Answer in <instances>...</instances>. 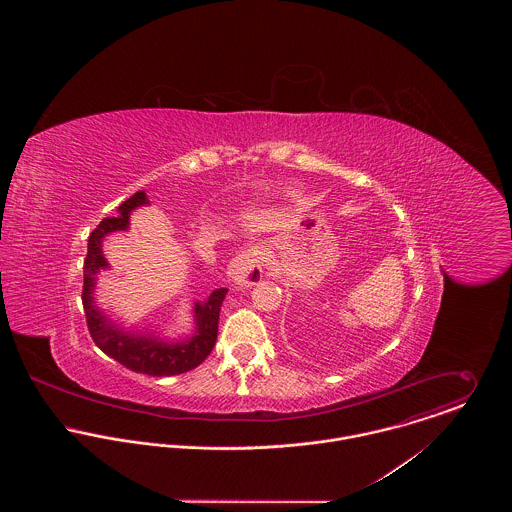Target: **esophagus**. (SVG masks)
<instances>
[{"mask_svg":"<svg viewBox=\"0 0 512 512\" xmlns=\"http://www.w3.org/2000/svg\"><path fill=\"white\" fill-rule=\"evenodd\" d=\"M230 278L240 286H256L264 276V252L260 246H250L238 254L228 270Z\"/></svg>","mask_w":512,"mask_h":512,"instance_id":"esophagus-1","label":"esophagus"}]
</instances>
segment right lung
I'll return each instance as SVG.
<instances>
[{"mask_svg":"<svg viewBox=\"0 0 512 512\" xmlns=\"http://www.w3.org/2000/svg\"><path fill=\"white\" fill-rule=\"evenodd\" d=\"M146 193L138 191L130 199H126L114 217L100 220V224L88 236V252L84 258V286H82V307L86 313V325L92 341L100 351H104L110 359L120 365L142 372L149 376H173L201 365L213 351L219 335V315L222 301L226 297V288L211 293L205 303L195 305L197 317V333L183 343H165L155 337L128 335L116 329L106 317L96 309L92 292L98 270L106 268V260L102 256V238L108 232L128 228L130 213L136 207L147 205Z\"/></svg>","mask_w":512,"mask_h":512,"instance_id":"1","label":"right lung"}]
</instances>
